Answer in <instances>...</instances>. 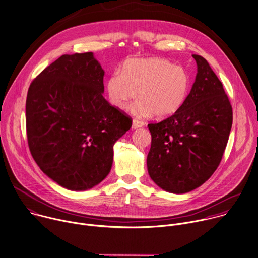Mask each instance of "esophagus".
Returning <instances> with one entry per match:
<instances>
[{"mask_svg":"<svg viewBox=\"0 0 258 258\" xmlns=\"http://www.w3.org/2000/svg\"><path fill=\"white\" fill-rule=\"evenodd\" d=\"M142 126H144V122L143 121H140L138 119H134L133 120V125H132L133 130H136V128H139V127H142Z\"/></svg>","mask_w":258,"mask_h":258,"instance_id":"34e87169","label":"esophagus"}]
</instances>
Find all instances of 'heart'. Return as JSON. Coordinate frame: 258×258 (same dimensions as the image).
Returning <instances> with one entry per match:
<instances>
[{
    "mask_svg": "<svg viewBox=\"0 0 258 258\" xmlns=\"http://www.w3.org/2000/svg\"><path fill=\"white\" fill-rule=\"evenodd\" d=\"M187 71L162 57L133 58L124 62L122 72L115 71L106 81L109 101L120 110L133 106L138 116L166 118L175 114L189 94Z\"/></svg>",
    "mask_w": 258,
    "mask_h": 258,
    "instance_id": "1",
    "label": "heart"
}]
</instances>
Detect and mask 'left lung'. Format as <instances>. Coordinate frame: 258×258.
Wrapping results in <instances>:
<instances>
[{"label":"left lung","mask_w":258,"mask_h":258,"mask_svg":"<svg viewBox=\"0 0 258 258\" xmlns=\"http://www.w3.org/2000/svg\"><path fill=\"white\" fill-rule=\"evenodd\" d=\"M196 81L182 107L148 127L147 157L152 180L171 194H186L204 184L218 168L232 127L233 112L223 84L206 58L192 54Z\"/></svg>","instance_id":"left-lung-1"}]
</instances>
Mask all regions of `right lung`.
I'll return each instance as SVG.
<instances>
[{
    "mask_svg": "<svg viewBox=\"0 0 258 258\" xmlns=\"http://www.w3.org/2000/svg\"><path fill=\"white\" fill-rule=\"evenodd\" d=\"M103 77L93 52L63 54L28 89L31 155L46 176L69 190L90 189L109 174L113 145L132 126L103 97Z\"/></svg>",
    "mask_w": 258,
    "mask_h": 258,
    "instance_id": "add662e5",
    "label": "right lung"
}]
</instances>
